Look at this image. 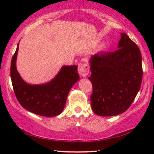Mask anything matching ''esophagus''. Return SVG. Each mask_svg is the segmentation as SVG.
<instances>
[{
    "label": "esophagus",
    "instance_id": "obj_1",
    "mask_svg": "<svg viewBox=\"0 0 154 154\" xmlns=\"http://www.w3.org/2000/svg\"><path fill=\"white\" fill-rule=\"evenodd\" d=\"M78 71L81 76L85 77L89 73V66L86 63H82L79 66Z\"/></svg>",
    "mask_w": 154,
    "mask_h": 154
}]
</instances>
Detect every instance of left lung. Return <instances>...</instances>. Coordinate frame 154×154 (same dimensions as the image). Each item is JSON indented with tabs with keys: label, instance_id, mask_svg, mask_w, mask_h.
<instances>
[{
	"label": "left lung",
	"instance_id": "left-lung-1",
	"mask_svg": "<svg viewBox=\"0 0 154 154\" xmlns=\"http://www.w3.org/2000/svg\"><path fill=\"white\" fill-rule=\"evenodd\" d=\"M118 50L97 52L89 60L93 92L92 111L100 116L123 113L130 106L142 81V54L138 46L121 33Z\"/></svg>",
	"mask_w": 154,
	"mask_h": 154
}]
</instances>
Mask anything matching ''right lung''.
Listing matches in <instances>:
<instances>
[{
  "mask_svg": "<svg viewBox=\"0 0 154 154\" xmlns=\"http://www.w3.org/2000/svg\"><path fill=\"white\" fill-rule=\"evenodd\" d=\"M19 44L10 66L12 83L18 102L25 109L35 114L45 117L60 115L64 110L71 88L79 81L77 65L62 66L57 74L47 83H28L17 69Z\"/></svg>",
  "mask_w": 154,
  "mask_h": 154,
  "instance_id": "obj_1",
  "label": "right lung"
}]
</instances>
